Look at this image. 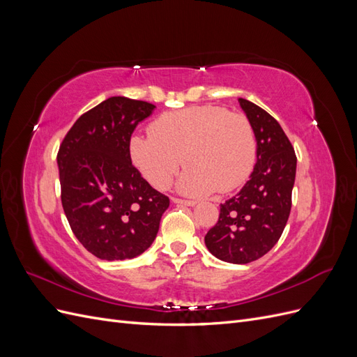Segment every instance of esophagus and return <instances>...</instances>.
Instances as JSON below:
<instances>
[{
  "label": "esophagus",
  "mask_w": 357,
  "mask_h": 357,
  "mask_svg": "<svg viewBox=\"0 0 357 357\" xmlns=\"http://www.w3.org/2000/svg\"><path fill=\"white\" fill-rule=\"evenodd\" d=\"M172 202L180 204V205H186V207H195L197 201H190V199H180V198H172Z\"/></svg>",
  "instance_id": "esophagus-1"
}]
</instances>
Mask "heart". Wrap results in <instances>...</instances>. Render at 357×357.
<instances>
[{
	"label": "heart",
	"instance_id": "b5f03b06",
	"mask_svg": "<svg viewBox=\"0 0 357 357\" xmlns=\"http://www.w3.org/2000/svg\"><path fill=\"white\" fill-rule=\"evenodd\" d=\"M150 135L129 142L134 165L156 189L169 186L180 165L189 167L178 190L204 197L243 186L256 164V137L243 114L218 105H195L159 116Z\"/></svg>",
	"mask_w": 357,
	"mask_h": 357
}]
</instances>
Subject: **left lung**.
<instances>
[{
    "mask_svg": "<svg viewBox=\"0 0 357 357\" xmlns=\"http://www.w3.org/2000/svg\"><path fill=\"white\" fill-rule=\"evenodd\" d=\"M256 137V165L244 188L220 204L219 220L205 235L213 256L229 264H248L277 244L287 223L296 155L275 119L238 98Z\"/></svg>",
    "mask_w": 357,
    "mask_h": 357,
    "instance_id": "8db88e82",
    "label": "left lung"
}]
</instances>
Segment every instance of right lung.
Here are the masks:
<instances>
[{
  "instance_id": "1",
  "label": "right lung",
  "mask_w": 357,
  "mask_h": 357,
  "mask_svg": "<svg viewBox=\"0 0 357 357\" xmlns=\"http://www.w3.org/2000/svg\"><path fill=\"white\" fill-rule=\"evenodd\" d=\"M156 107L112 96L82 114L58 152L61 201L86 250L102 261L139 256L152 245L168 197L132 165L129 142Z\"/></svg>"
}]
</instances>
